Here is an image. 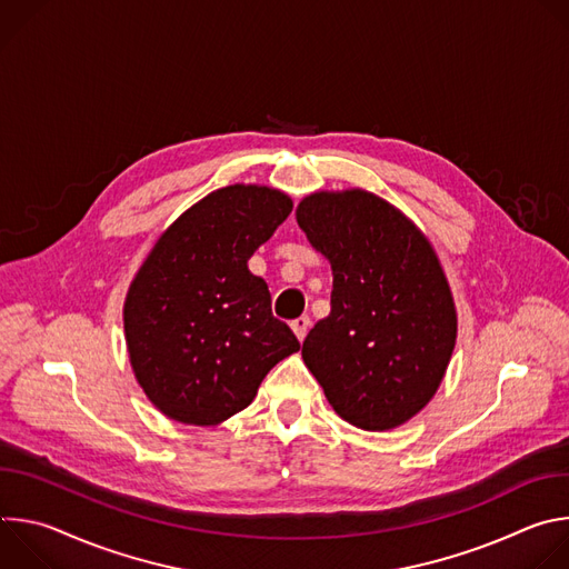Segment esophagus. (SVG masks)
Masks as SVG:
<instances>
[{
  "instance_id": "34e87169",
  "label": "esophagus",
  "mask_w": 569,
  "mask_h": 569,
  "mask_svg": "<svg viewBox=\"0 0 569 569\" xmlns=\"http://www.w3.org/2000/svg\"><path fill=\"white\" fill-rule=\"evenodd\" d=\"M290 329L295 331V336H297V340L301 342L303 338H306V333H308V329H310V317L308 315H301V317H297V319H292L290 321Z\"/></svg>"
}]
</instances>
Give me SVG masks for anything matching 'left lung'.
I'll list each match as a JSON object with an SVG mask.
<instances>
[{
	"label": "left lung",
	"instance_id": "8db88e82",
	"mask_svg": "<svg viewBox=\"0 0 569 569\" xmlns=\"http://www.w3.org/2000/svg\"><path fill=\"white\" fill-rule=\"evenodd\" d=\"M297 222L333 270L331 315L301 358L345 421L398 428L430 402L457 340L437 252L408 216L362 189L303 198Z\"/></svg>",
	"mask_w": 569,
	"mask_h": 569
}]
</instances>
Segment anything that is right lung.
<instances>
[{
	"instance_id": "1",
	"label": "right lung",
	"mask_w": 569,
	"mask_h": 569,
	"mask_svg": "<svg viewBox=\"0 0 569 569\" xmlns=\"http://www.w3.org/2000/svg\"><path fill=\"white\" fill-rule=\"evenodd\" d=\"M290 211L277 189L233 184L196 202L154 242L130 283L123 329L137 382L161 415L218 426L299 351L272 315L268 283L248 268Z\"/></svg>"
}]
</instances>
